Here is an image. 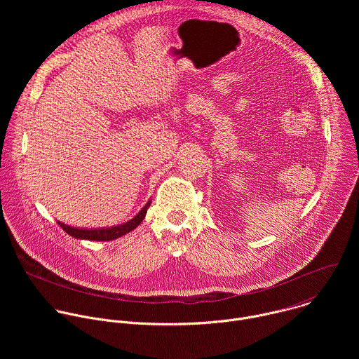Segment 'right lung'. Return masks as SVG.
Here are the masks:
<instances>
[{
  "mask_svg": "<svg viewBox=\"0 0 359 359\" xmlns=\"http://www.w3.org/2000/svg\"><path fill=\"white\" fill-rule=\"evenodd\" d=\"M151 200H149L143 209L129 222L119 224V226H112V227H100V229H78V227H71L62 222H58V224L74 238H81V240H93V241H109V240H115L118 237H122L125 234H128L129 231L135 230L142 220L146 216V212L150 206Z\"/></svg>",
  "mask_w": 359,
  "mask_h": 359,
  "instance_id": "1",
  "label": "right lung"
}]
</instances>
